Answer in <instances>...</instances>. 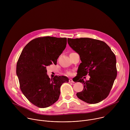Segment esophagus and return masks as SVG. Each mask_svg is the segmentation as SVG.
I'll list each match as a JSON object with an SVG mask.
<instances>
[{
    "label": "esophagus",
    "mask_w": 130,
    "mask_h": 130,
    "mask_svg": "<svg viewBox=\"0 0 130 130\" xmlns=\"http://www.w3.org/2000/svg\"><path fill=\"white\" fill-rule=\"evenodd\" d=\"M69 82L70 83H73V82H73V81L72 80V79H69Z\"/></svg>",
    "instance_id": "esophagus-1"
}]
</instances>
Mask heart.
I'll list each match as a JSON object with an SVG mask.
<instances>
[{
  "label": "heart",
  "instance_id": "1",
  "mask_svg": "<svg viewBox=\"0 0 130 130\" xmlns=\"http://www.w3.org/2000/svg\"><path fill=\"white\" fill-rule=\"evenodd\" d=\"M68 75H70V72H68Z\"/></svg>",
  "mask_w": 130,
  "mask_h": 130
}]
</instances>
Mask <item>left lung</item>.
I'll use <instances>...</instances> for the list:
<instances>
[{
    "label": "left lung",
    "mask_w": 130,
    "mask_h": 130,
    "mask_svg": "<svg viewBox=\"0 0 130 130\" xmlns=\"http://www.w3.org/2000/svg\"><path fill=\"white\" fill-rule=\"evenodd\" d=\"M67 42L82 62L77 71V82L83 83L84 88L77 93V97L89 104L101 102L108 96L117 77L115 55L105 42L98 40L68 38ZM87 74L90 80L84 82L82 78Z\"/></svg>",
    "instance_id": "left-lung-1"
}]
</instances>
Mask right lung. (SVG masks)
Returning a JSON list of instances; mask_svg holds the SVG:
<instances>
[{
	"mask_svg": "<svg viewBox=\"0 0 130 130\" xmlns=\"http://www.w3.org/2000/svg\"><path fill=\"white\" fill-rule=\"evenodd\" d=\"M67 44V39L45 36L30 41L23 49L16 65L21 89L27 99L40 108L57 101L60 87L69 79L65 76L50 79L46 66L57 64Z\"/></svg>",
	"mask_w": 130,
	"mask_h": 130,
	"instance_id": "add662e5",
	"label": "right lung"
}]
</instances>
